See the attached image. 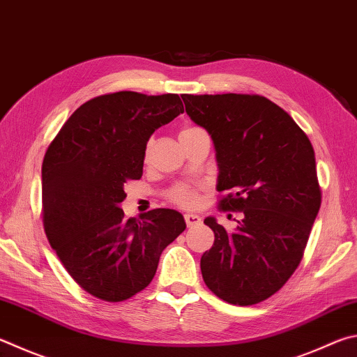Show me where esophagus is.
<instances>
[{
  "mask_svg": "<svg viewBox=\"0 0 357 357\" xmlns=\"http://www.w3.org/2000/svg\"><path fill=\"white\" fill-rule=\"evenodd\" d=\"M184 220H185V225L189 226V228H192V226H197V225L201 223V217L195 215V213H185Z\"/></svg>",
  "mask_w": 357,
  "mask_h": 357,
  "instance_id": "1",
  "label": "esophagus"
}]
</instances>
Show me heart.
<instances>
[{
  "mask_svg": "<svg viewBox=\"0 0 357 357\" xmlns=\"http://www.w3.org/2000/svg\"><path fill=\"white\" fill-rule=\"evenodd\" d=\"M198 131H203V129H199L197 126H185L181 129L179 137H185V135L195 134ZM167 198L170 199L173 204L184 207V209H192V207L198 206V203H199V192H198V189H195V187H192V185L176 184L167 192Z\"/></svg>",
  "mask_w": 357,
  "mask_h": 357,
  "instance_id": "obj_1",
  "label": "heart"
}]
</instances>
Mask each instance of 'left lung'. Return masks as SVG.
Instances as JSON below:
<instances>
[{"label": "left lung", "mask_w": 357, "mask_h": 357, "mask_svg": "<svg viewBox=\"0 0 357 357\" xmlns=\"http://www.w3.org/2000/svg\"><path fill=\"white\" fill-rule=\"evenodd\" d=\"M185 112L211 134L218 162L220 211L241 212L201 257L206 286L220 300L251 306L275 295L300 265L321 189L306 132L261 95H183Z\"/></svg>", "instance_id": "left-lung-1"}]
</instances>
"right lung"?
<instances>
[{"instance_id": "obj_1", "label": "right lung", "mask_w": 357, "mask_h": 357, "mask_svg": "<svg viewBox=\"0 0 357 357\" xmlns=\"http://www.w3.org/2000/svg\"><path fill=\"white\" fill-rule=\"evenodd\" d=\"M184 112L176 93L115 92L79 106L42 164V217L51 248L87 294L109 303L137 295L185 229L173 209L125 218V183L144 173L146 142Z\"/></svg>"}]
</instances>
